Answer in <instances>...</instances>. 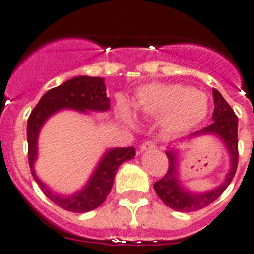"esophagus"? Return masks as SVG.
Segmentation results:
<instances>
[{
	"label": "esophagus",
	"instance_id": "34e87169",
	"mask_svg": "<svg viewBox=\"0 0 254 254\" xmlns=\"http://www.w3.org/2000/svg\"><path fill=\"white\" fill-rule=\"evenodd\" d=\"M156 147H157V143L153 142V140H147V142H144L142 145H140V152L148 151V149L156 148Z\"/></svg>",
	"mask_w": 254,
	"mask_h": 254
}]
</instances>
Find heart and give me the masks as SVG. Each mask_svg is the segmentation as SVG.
<instances>
[{"mask_svg": "<svg viewBox=\"0 0 254 254\" xmlns=\"http://www.w3.org/2000/svg\"><path fill=\"white\" fill-rule=\"evenodd\" d=\"M134 107L138 112L148 116H165V123L171 130H187L204 119L208 110L206 94L182 84L153 83L140 88L136 93ZM120 111L129 114L124 101Z\"/></svg>", "mask_w": 254, "mask_h": 254, "instance_id": "b5f03b06", "label": "heart"}]
</instances>
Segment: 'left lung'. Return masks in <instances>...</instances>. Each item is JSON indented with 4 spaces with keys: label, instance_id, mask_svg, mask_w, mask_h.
I'll list each match as a JSON object with an SVG mask.
<instances>
[{
    "label": "left lung",
    "instance_id": "left-lung-1",
    "mask_svg": "<svg viewBox=\"0 0 254 254\" xmlns=\"http://www.w3.org/2000/svg\"><path fill=\"white\" fill-rule=\"evenodd\" d=\"M212 94L213 102H215V109H213L212 114L213 123L204 129L195 131L190 136L200 135V134H216V135L221 136V139L225 142L231 156L230 171L226 175V180L224 184L217 188L203 194L190 193V191L185 190L180 185L179 179H178L176 152L174 149H169L166 152L169 169L162 179L154 183V190L167 207L175 209V211L193 212V211H198V209L207 207L224 193L237 173L238 156H239V152H238V116L230 107V105L224 100V97L220 94L219 90L213 88Z\"/></svg>",
    "mask_w": 254,
    "mask_h": 254
}]
</instances>
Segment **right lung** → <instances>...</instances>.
Listing matches in <instances>:
<instances>
[{
    "instance_id": "right-lung-1",
    "label": "right lung",
    "mask_w": 254,
    "mask_h": 254,
    "mask_svg": "<svg viewBox=\"0 0 254 254\" xmlns=\"http://www.w3.org/2000/svg\"><path fill=\"white\" fill-rule=\"evenodd\" d=\"M75 109L79 111H107L110 109V98L106 96V85L102 78L76 76L65 81L64 84L52 88L42 97L28 119L26 138H28V160L32 175L42 191L48 199L61 208L70 212H88L103 203L111 191L115 174L124 161L135 156L134 147L110 149L94 171L92 179L84 189L71 197H61L52 193L38 176L35 175L33 165L37 158V138L46 120L51 115L61 109Z\"/></svg>"
}]
</instances>
